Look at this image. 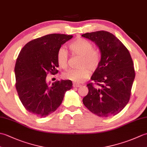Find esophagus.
Returning <instances> with one entry per match:
<instances>
[{"instance_id":"esophagus-1","label":"esophagus","mask_w":147,"mask_h":147,"mask_svg":"<svg viewBox=\"0 0 147 147\" xmlns=\"http://www.w3.org/2000/svg\"><path fill=\"white\" fill-rule=\"evenodd\" d=\"M81 85L80 84H78V83H74L73 85V86L74 87V88H78V87H80Z\"/></svg>"}]
</instances>
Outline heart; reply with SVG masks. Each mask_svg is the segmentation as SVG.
I'll return each mask as SVG.
<instances>
[{
    "instance_id": "heart-1",
    "label": "heart",
    "mask_w": 147,
    "mask_h": 147,
    "mask_svg": "<svg viewBox=\"0 0 147 147\" xmlns=\"http://www.w3.org/2000/svg\"><path fill=\"white\" fill-rule=\"evenodd\" d=\"M73 55L81 56L80 67L76 69H68L63 73L64 78L76 83H82L89 76L90 71H93L98 67L100 62V54L98 50L93 49L91 42L83 38H78L69 45ZM69 54L64 47L59 49L57 61L59 65L62 68L67 66Z\"/></svg>"
}]
</instances>
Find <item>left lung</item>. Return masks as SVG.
Wrapping results in <instances>:
<instances>
[{"instance_id":"8db88e82","label":"left lung","mask_w":147,"mask_h":147,"mask_svg":"<svg viewBox=\"0 0 147 147\" xmlns=\"http://www.w3.org/2000/svg\"><path fill=\"white\" fill-rule=\"evenodd\" d=\"M82 36L95 43L100 52L98 67L88 84V93L83 98L93 114L107 117L121 112L129 100L135 73L131 55L113 34L105 31L86 33Z\"/></svg>"}]
</instances>
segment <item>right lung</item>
Returning <instances> with one entry per match:
<instances>
[{
  "mask_svg": "<svg viewBox=\"0 0 147 147\" xmlns=\"http://www.w3.org/2000/svg\"><path fill=\"white\" fill-rule=\"evenodd\" d=\"M73 35L50 34L33 40L21 49L16 59L14 73L16 88L26 110L39 117H45L57 109L65 93L73 87L71 80L56 81L51 84L49 72L58 73L57 54Z\"/></svg>",
  "mask_w": 147,
  "mask_h": 147,
  "instance_id": "obj_1",
  "label": "right lung"
}]
</instances>
